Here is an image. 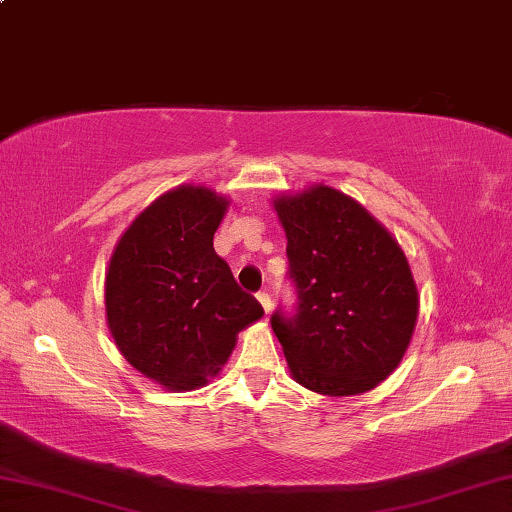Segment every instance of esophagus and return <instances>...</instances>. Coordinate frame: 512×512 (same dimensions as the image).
Wrapping results in <instances>:
<instances>
[{"label":"esophagus","mask_w":512,"mask_h":512,"mask_svg":"<svg viewBox=\"0 0 512 512\" xmlns=\"http://www.w3.org/2000/svg\"><path fill=\"white\" fill-rule=\"evenodd\" d=\"M257 300H259V305L264 307V311L268 314V311H271V307H273V300H271V296H268L266 291H259L257 293Z\"/></svg>","instance_id":"obj_1"}]
</instances>
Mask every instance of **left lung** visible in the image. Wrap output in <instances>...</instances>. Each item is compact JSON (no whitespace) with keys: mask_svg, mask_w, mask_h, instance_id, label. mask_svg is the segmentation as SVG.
Returning <instances> with one entry per match:
<instances>
[{"mask_svg":"<svg viewBox=\"0 0 512 512\" xmlns=\"http://www.w3.org/2000/svg\"><path fill=\"white\" fill-rule=\"evenodd\" d=\"M296 309L271 327L293 379L323 395L375 388L409 348L418 289L397 241L350 196L318 185L280 196Z\"/></svg>","mask_w":512,"mask_h":512,"instance_id":"1","label":"left lung"}]
</instances>
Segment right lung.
<instances>
[{
    "label": "right lung",
    "instance_id": "obj_1",
    "mask_svg": "<svg viewBox=\"0 0 512 512\" xmlns=\"http://www.w3.org/2000/svg\"><path fill=\"white\" fill-rule=\"evenodd\" d=\"M225 207L207 187L171 189L137 216L110 259L112 339L135 370L169 391L207 384L241 329L264 314L214 250Z\"/></svg>",
    "mask_w": 512,
    "mask_h": 512
}]
</instances>
